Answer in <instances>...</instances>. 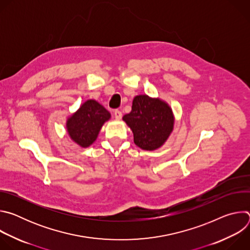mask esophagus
<instances>
[{
  "mask_svg": "<svg viewBox=\"0 0 250 250\" xmlns=\"http://www.w3.org/2000/svg\"><path fill=\"white\" fill-rule=\"evenodd\" d=\"M114 115H115V118H116L117 120H121L122 117H123V114H122V112H121L120 110H116V111L114 112Z\"/></svg>",
  "mask_w": 250,
  "mask_h": 250,
  "instance_id": "1",
  "label": "esophagus"
}]
</instances>
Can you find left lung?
Masks as SVG:
<instances>
[{
    "label": "left lung",
    "instance_id": "obj_1",
    "mask_svg": "<svg viewBox=\"0 0 250 250\" xmlns=\"http://www.w3.org/2000/svg\"><path fill=\"white\" fill-rule=\"evenodd\" d=\"M123 120L133 132L134 144L145 150H155L173 130L174 117L170 106L146 95L134 97L131 112Z\"/></svg>",
    "mask_w": 250,
    "mask_h": 250
}]
</instances>
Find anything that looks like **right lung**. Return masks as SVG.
Returning a JSON list of instances; mask_svg holds the SVG:
<instances>
[{"instance_id":"add662e5","label":"right lung","mask_w":250,"mask_h":250,"mask_svg":"<svg viewBox=\"0 0 250 250\" xmlns=\"http://www.w3.org/2000/svg\"><path fill=\"white\" fill-rule=\"evenodd\" d=\"M111 115L95 100H88L71 116L66 124L70 137L81 147H88L96 140L104 123Z\"/></svg>"}]
</instances>
